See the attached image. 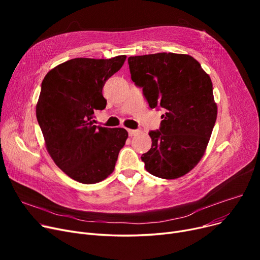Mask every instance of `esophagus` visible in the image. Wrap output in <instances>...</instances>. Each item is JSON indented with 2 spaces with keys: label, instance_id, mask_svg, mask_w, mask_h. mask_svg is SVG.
<instances>
[{
  "label": "esophagus",
  "instance_id": "obj_1",
  "mask_svg": "<svg viewBox=\"0 0 260 260\" xmlns=\"http://www.w3.org/2000/svg\"><path fill=\"white\" fill-rule=\"evenodd\" d=\"M127 132H128V135H129V137H133V136H135V135H137L138 134V132L139 131H137V129H127Z\"/></svg>",
  "mask_w": 260,
  "mask_h": 260
}]
</instances>
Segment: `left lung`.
<instances>
[{
	"instance_id": "left-lung-1",
	"label": "left lung",
	"mask_w": 260,
	"mask_h": 260,
	"mask_svg": "<svg viewBox=\"0 0 260 260\" xmlns=\"http://www.w3.org/2000/svg\"><path fill=\"white\" fill-rule=\"evenodd\" d=\"M134 83L151 108H165L152 147L141 156L146 171L176 179L192 171L206 152L217 118L213 84L188 54L159 52L128 58Z\"/></svg>"
}]
</instances>
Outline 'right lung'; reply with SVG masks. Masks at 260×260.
<instances>
[{
	"label": "right lung",
	"mask_w": 260,
	"mask_h": 260,
	"mask_svg": "<svg viewBox=\"0 0 260 260\" xmlns=\"http://www.w3.org/2000/svg\"><path fill=\"white\" fill-rule=\"evenodd\" d=\"M126 56L112 59L76 58L47 73L36 107L48 154L72 179L97 183L111 175L128 134L124 128L93 125L102 111L105 82L124 64Z\"/></svg>",
	"instance_id": "add662e5"
}]
</instances>
